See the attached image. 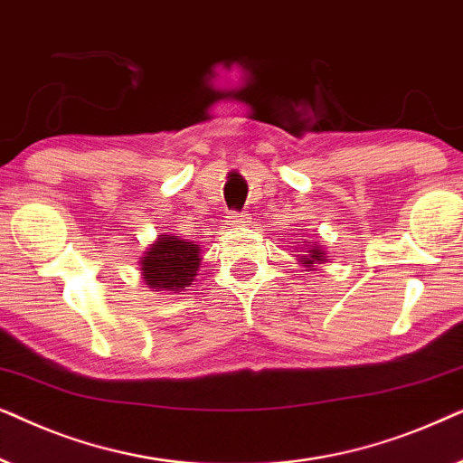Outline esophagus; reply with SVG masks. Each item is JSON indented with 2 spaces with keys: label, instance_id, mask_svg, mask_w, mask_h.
I'll use <instances>...</instances> for the list:
<instances>
[{
  "label": "esophagus",
  "instance_id": "1",
  "mask_svg": "<svg viewBox=\"0 0 463 463\" xmlns=\"http://www.w3.org/2000/svg\"><path fill=\"white\" fill-rule=\"evenodd\" d=\"M228 222H231L232 226H245L250 222V218H248V213H237V212H232L231 215H228Z\"/></svg>",
  "mask_w": 463,
  "mask_h": 463
}]
</instances>
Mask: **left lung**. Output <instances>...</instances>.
<instances>
[{
	"label": "left lung",
	"instance_id": "8db88e82",
	"mask_svg": "<svg viewBox=\"0 0 463 463\" xmlns=\"http://www.w3.org/2000/svg\"><path fill=\"white\" fill-rule=\"evenodd\" d=\"M303 243H305V251H307V254L300 256V264H303V267H305L307 270H313V267H316V264L326 262V254H324L322 248H317L316 243L307 245L309 241H303Z\"/></svg>",
	"mask_w": 463,
	"mask_h": 463
}]
</instances>
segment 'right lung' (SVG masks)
Here are the masks:
<instances>
[{
  "instance_id": "right-lung-1",
  "label": "right lung",
  "mask_w": 463,
  "mask_h": 463,
  "mask_svg": "<svg viewBox=\"0 0 463 463\" xmlns=\"http://www.w3.org/2000/svg\"><path fill=\"white\" fill-rule=\"evenodd\" d=\"M139 264L152 292H180L194 281L201 267V248L188 239L158 235Z\"/></svg>"
}]
</instances>
